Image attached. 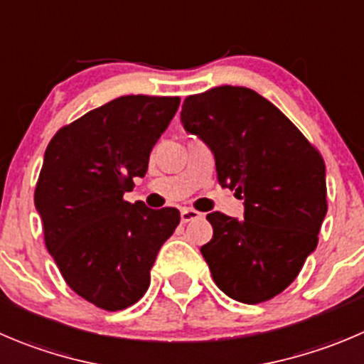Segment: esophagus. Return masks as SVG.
<instances>
[{
    "label": "esophagus",
    "instance_id": "obj_1",
    "mask_svg": "<svg viewBox=\"0 0 364 364\" xmlns=\"http://www.w3.org/2000/svg\"><path fill=\"white\" fill-rule=\"evenodd\" d=\"M200 216H202V214H200L198 210H195V209H182V210H180V220L184 221V223L196 220V218H200Z\"/></svg>",
    "mask_w": 364,
    "mask_h": 364
}]
</instances>
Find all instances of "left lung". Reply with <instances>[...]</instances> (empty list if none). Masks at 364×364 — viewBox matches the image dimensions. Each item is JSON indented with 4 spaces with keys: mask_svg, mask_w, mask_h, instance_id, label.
I'll use <instances>...</instances> for the list:
<instances>
[{
    "mask_svg": "<svg viewBox=\"0 0 364 364\" xmlns=\"http://www.w3.org/2000/svg\"><path fill=\"white\" fill-rule=\"evenodd\" d=\"M180 121L210 148L218 182L245 205V220L207 214L214 234L200 252L210 275L237 302H266L316 248L327 214L323 159L272 102L247 87L188 96Z\"/></svg>",
    "mask_w": 364,
    "mask_h": 364,
    "instance_id": "obj_1",
    "label": "left lung"
}]
</instances>
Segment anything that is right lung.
Wrapping results in <instances>:
<instances>
[{
    "label": "right lung",
    "mask_w": 364,
    "mask_h": 364,
    "mask_svg": "<svg viewBox=\"0 0 364 364\" xmlns=\"http://www.w3.org/2000/svg\"><path fill=\"white\" fill-rule=\"evenodd\" d=\"M178 96H121L53 136L36 186L46 248L69 288L105 311L136 304L180 223L173 207L123 198L144 176L150 151L178 109Z\"/></svg>",
    "instance_id": "add662e5"
}]
</instances>
